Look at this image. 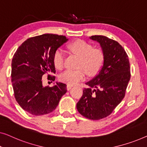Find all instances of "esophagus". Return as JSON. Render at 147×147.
<instances>
[{"label":"esophagus","mask_w":147,"mask_h":147,"mask_svg":"<svg viewBox=\"0 0 147 147\" xmlns=\"http://www.w3.org/2000/svg\"><path fill=\"white\" fill-rule=\"evenodd\" d=\"M73 85H71V84H67V90H71L72 88H73Z\"/></svg>","instance_id":"34e87169"}]
</instances>
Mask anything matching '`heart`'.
<instances>
[{"label": "heart", "mask_w": 147, "mask_h": 147, "mask_svg": "<svg viewBox=\"0 0 147 147\" xmlns=\"http://www.w3.org/2000/svg\"><path fill=\"white\" fill-rule=\"evenodd\" d=\"M69 49L78 57L80 60L77 69H67L59 76L61 81L71 85L77 84L85 78L87 72L90 75L98 71L104 61V55L100 49L93 48L92 45L82 40L71 43ZM65 54L61 49H58L53 55V63L57 69L61 70L65 66Z\"/></svg>", "instance_id": "b5f03b06"}]
</instances>
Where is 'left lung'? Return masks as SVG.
Wrapping results in <instances>:
<instances>
[{
  "label": "left lung",
  "instance_id": "left-lung-1",
  "mask_svg": "<svg viewBox=\"0 0 147 147\" xmlns=\"http://www.w3.org/2000/svg\"><path fill=\"white\" fill-rule=\"evenodd\" d=\"M90 38L100 43L104 63L76 104L80 115L90 120H100L110 115L125 96L131 78L129 57L123 47L116 40L102 35Z\"/></svg>",
  "mask_w": 147,
  "mask_h": 147
}]
</instances>
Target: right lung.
<instances>
[{
  "label": "right lung",
  "mask_w": 147,
  "mask_h": 147,
  "mask_svg": "<svg viewBox=\"0 0 147 147\" xmlns=\"http://www.w3.org/2000/svg\"><path fill=\"white\" fill-rule=\"evenodd\" d=\"M68 40L63 35L44 34L26 40L14 53L12 61L11 80L14 94L18 105L33 115L53 112L61 97L67 92V85L57 82L52 87L43 86L42 77L48 74L54 81L55 51Z\"/></svg>",
  "instance_id": "right-lung-1"
}]
</instances>
